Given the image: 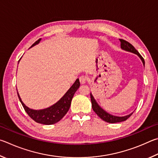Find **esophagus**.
<instances>
[{
  "label": "esophagus",
  "instance_id": "1",
  "mask_svg": "<svg viewBox=\"0 0 158 158\" xmlns=\"http://www.w3.org/2000/svg\"><path fill=\"white\" fill-rule=\"evenodd\" d=\"M79 80H80V82H81V84H85L87 81V77L84 76H81L79 77Z\"/></svg>",
  "mask_w": 158,
  "mask_h": 158
}]
</instances>
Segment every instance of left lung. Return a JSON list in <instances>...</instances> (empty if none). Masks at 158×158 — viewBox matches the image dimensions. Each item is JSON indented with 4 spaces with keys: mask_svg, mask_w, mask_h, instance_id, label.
Returning a JSON list of instances; mask_svg holds the SVG:
<instances>
[{
    "mask_svg": "<svg viewBox=\"0 0 158 158\" xmlns=\"http://www.w3.org/2000/svg\"><path fill=\"white\" fill-rule=\"evenodd\" d=\"M119 40L121 41V49H123L126 51L131 52H132V53L137 55L138 57H139L141 59V60L142 61L143 64L144 66L145 65L144 60H143V58L142 57V55L139 53V52L135 48V47L132 46V44L128 42V41H126L123 40ZM90 96H91V101H92V106L93 110L96 112V114H97L98 117L101 118V119H103V121H106V122L110 123L121 122V121H124L126 119H128V118L132 114V113H133L132 112L130 114L124 116V117H118V116L112 115L111 114H110V113L107 112L106 111H105L101 107H100V106H99V105L97 103V102H96V101L95 100V98H94L92 93H90Z\"/></svg>",
    "mask_w": 158,
    "mask_h": 158,
    "instance_id": "8db88e82",
    "label": "left lung"
}]
</instances>
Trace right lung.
I'll return each instance as SVG.
<instances>
[{
  "instance_id": "obj_1",
  "label": "right lung",
  "mask_w": 158,
  "mask_h": 158,
  "mask_svg": "<svg viewBox=\"0 0 158 158\" xmlns=\"http://www.w3.org/2000/svg\"><path fill=\"white\" fill-rule=\"evenodd\" d=\"M41 40V39H40L37 41H35L31 47L38 44L40 42ZM80 85H81V83H80L79 79L77 78L75 81L73 85L65 93V94L57 103H55L51 106L47 107V108L42 110H33L29 108L22 101L18 92L17 94L19 101H20L22 106H23L25 111L26 112V113L29 115L30 118H32L37 123L44 124V125H51V124L56 123L58 121L62 119L64 117V116L69 111L71 106L72 98L73 97L74 94L78 89Z\"/></svg>"
}]
</instances>
